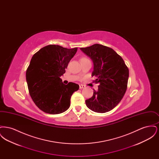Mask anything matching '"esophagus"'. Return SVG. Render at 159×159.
<instances>
[{
  "label": "esophagus",
  "mask_w": 159,
  "mask_h": 159,
  "mask_svg": "<svg viewBox=\"0 0 159 159\" xmlns=\"http://www.w3.org/2000/svg\"><path fill=\"white\" fill-rule=\"evenodd\" d=\"M79 88H80V89H83V88H85V86L83 85V84H80Z\"/></svg>",
  "instance_id": "1"
}]
</instances>
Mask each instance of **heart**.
<instances>
[{"label": "heart", "instance_id": "heart-1", "mask_svg": "<svg viewBox=\"0 0 159 159\" xmlns=\"http://www.w3.org/2000/svg\"><path fill=\"white\" fill-rule=\"evenodd\" d=\"M84 60H87V59H86V58H82L80 59V61H81Z\"/></svg>", "mask_w": 159, "mask_h": 159}]
</instances>
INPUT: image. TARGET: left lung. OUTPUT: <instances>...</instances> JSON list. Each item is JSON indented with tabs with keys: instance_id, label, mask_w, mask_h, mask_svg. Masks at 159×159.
Wrapping results in <instances>:
<instances>
[{
	"instance_id": "1",
	"label": "left lung",
	"mask_w": 159,
	"mask_h": 159,
	"mask_svg": "<svg viewBox=\"0 0 159 159\" xmlns=\"http://www.w3.org/2000/svg\"><path fill=\"white\" fill-rule=\"evenodd\" d=\"M80 50L93 61L92 76L99 83L97 91L85 101L92 111L104 113L113 110L123 98L127 89L129 69L121 57L113 49L94 44Z\"/></svg>"
}]
</instances>
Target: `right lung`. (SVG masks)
I'll list each match as a JSON object with an SVG mask.
<instances>
[{
    "label": "right lung",
    "mask_w": 159,
    "mask_h": 159,
    "mask_svg": "<svg viewBox=\"0 0 159 159\" xmlns=\"http://www.w3.org/2000/svg\"><path fill=\"white\" fill-rule=\"evenodd\" d=\"M77 51V48L67 49L50 45L32 57L26 71V81L33 102L43 112L57 114L70 107L71 97L79 86L73 82L64 84L60 77Z\"/></svg>",
    "instance_id": "add662e5"
}]
</instances>
